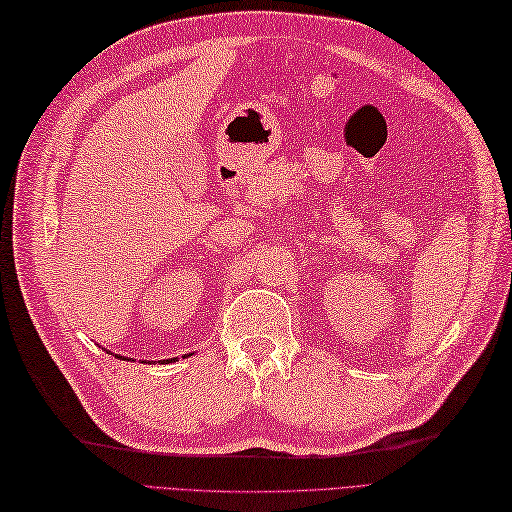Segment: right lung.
<instances>
[{
	"label": "right lung",
	"mask_w": 512,
	"mask_h": 512,
	"mask_svg": "<svg viewBox=\"0 0 512 512\" xmlns=\"http://www.w3.org/2000/svg\"><path fill=\"white\" fill-rule=\"evenodd\" d=\"M118 358H121V356H118ZM171 361H176V358H169V361H167V363H171Z\"/></svg>",
	"instance_id": "add662e5"
}]
</instances>
